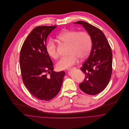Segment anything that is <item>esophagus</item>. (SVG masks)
Here are the masks:
<instances>
[{"label":"esophagus","mask_w":129,"mask_h":129,"mask_svg":"<svg viewBox=\"0 0 129 129\" xmlns=\"http://www.w3.org/2000/svg\"><path fill=\"white\" fill-rule=\"evenodd\" d=\"M76 68L75 67H73V68H69L68 69V71H70V70H73V69H75Z\"/></svg>","instance_id":"1"}]
</instances>
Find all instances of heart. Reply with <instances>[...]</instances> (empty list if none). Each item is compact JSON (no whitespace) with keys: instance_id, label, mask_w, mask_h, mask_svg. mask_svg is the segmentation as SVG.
I'll use <instances>...</instances> for the list:
<instances>
[{"instance_id":"1","label":"heart","mask_w":129,"mask_h":129,"mask_svg":"<svg viewBox=\"0 0 129 129\" xmlns=\"http://www.w3.org/2000/svg\"><path fill=\"white\" fill-rule=\"evenodd\" d=\"M57 39L63 44L69 46V55L61 58L56 63L58 70L66 69L76 63L78 58L83 59L89 55L92 47V40L86 31L68 30L60 33ZM47 54L51 58L56 59L58 56L56 45L52 40L48 41L46 46Z\"/></svg>"}]
</instances>
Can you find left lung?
<instances>
[{
	"mask_svg": "<svg viewBox=\"0 0 129 129\" xmlns=\"http://www.w3.org/2000/svg\"><path fill=\"white\" fill-rule=\"evenodd\" d=\"M74 23L82 25L92 40L90 53L80 69L85 77L79 87L85 93L95 95L103 90L110 80L112 71L111 49L100 29L82 21Z\"/></svg>",
	"mask_w": 129,
	"mask_h": 129,
	"instance_id": "8db88e82",
	"label": "left lung"
}]
</instances>
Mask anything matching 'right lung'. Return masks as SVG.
Here are the masks:
<instances>
[{
    "instance_id": "add662e5",
    "label": "right lung",
    "mask_w": 129,
    "mask_h": 129,
    "mask_svg": "<svg viewBox=\"0 0 129 129\" xmlns=\"http://www.w3.org/2000/svg\"><path fill=\"white\" fill-rule=\"evenodd\" d=\"M56 27H36L25 40L20 51V66L23 82L33 95L43 101H49L57 94L65 75L63 71H53V62L46 51L47 38Z\"/></svg>"
}]
</instances>
